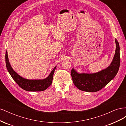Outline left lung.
Masks as SVG:
<instances>
[{
  "label": "left lung",
  "instance_id": "8db88e82",
  "mask_svg": "<svg viewBox=\"0 0 126 126\" xmlns=\"http://www.w3.org/2000/svg\"><path fill=\"white\" fill-rule=\"evenodd\" d=\"M116 48L115 54L110 65L106 69L96 73H80L74 68L71 71L72 81L79 90L87 92H96L100 90L112 80L116 76L120 66V47L115 39Z\"/></svg>",
  "mask_w": 126,
  "mask_h": 126
}]
</instances>
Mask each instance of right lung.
<instances>
[{
    "label": "right lung",
    "mask_w": 126,
    "mask_h": 126,
    "mask_svg": "<svg viewBox=\"0 0 126 126\" xmlns=\"http://www.w3.org/2000/svg\"><path fill=\"white\" fill-rule=\"evenodd\" d=\"M5 59L7 70L15 82L22 89L28 91H41L46 90L51 85L56 66L47 78L43 79H27L22 77L14 70L9 62L7 51L6 52Z\"/></svg>",
    "instance_id": "1"
}]
</instances>
